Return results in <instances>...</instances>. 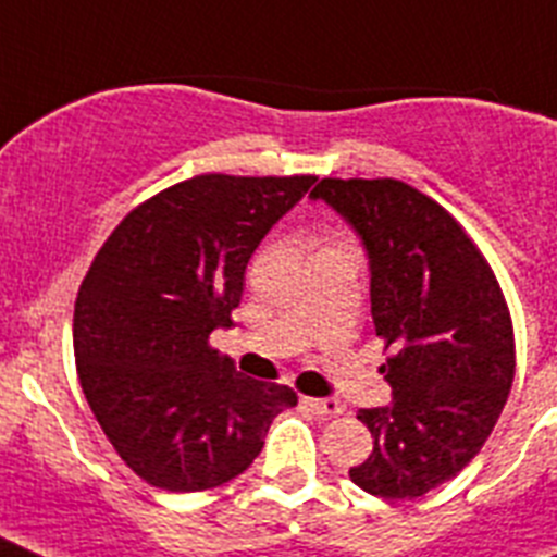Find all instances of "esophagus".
Listing matches in <instances>:
<instances>
[{
  "label": "esophagus",
  "mask_w": 557,
  "mask_h": 557,
  "mask_svg": "<svg viewBox=\"0 0 557 557\" xmlns=\"http://www.w3.org/2000/svg\"><path fill=\"white\" fill-rule=\"evenodd\" d=\"M304 407H309L314 416H326V418L343 416V412H346V405H343L339 398H309V396H304Z\"/></svg>",
  "instance_id": "esophagus-1"
}]
</instances>
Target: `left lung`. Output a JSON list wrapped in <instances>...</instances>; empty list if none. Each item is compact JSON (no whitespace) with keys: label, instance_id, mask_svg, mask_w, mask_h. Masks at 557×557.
Masks as SVG:
<instances>
[{"label":"left lung","instance_id":"1","mask_svg":"<svg viewBox=\"0 0 557 557\" xmlns=\"http://www.w3.org/2000/svg\"><path fill=\"white\" fill-rule=\"evenodd\" d=\"M371 259V314L391 407L359 410L373 451L348 471L382 499H416L460 474L494 432L516 373L510 309L488 259L441 203L396 178L312 189Z\"/></svg>","mask_w":557,"mask_h":557}]
</instances>
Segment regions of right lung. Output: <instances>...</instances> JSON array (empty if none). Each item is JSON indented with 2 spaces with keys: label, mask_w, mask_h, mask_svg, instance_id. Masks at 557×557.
I'll return each mask as SVG.
<instances>
[{
  "label": "right lung",
  "mask_w": 557,
  "mask_h": 557,
  "mask_svg": "<svg viewBox=\"0 0 557 557\" xmlns=\"http://www.w3.org/2000/svg\"><path fill=\"white\" fill-rule=\"evenodd\" d=\"M314 175L203 172L131 209L75 301L86 401L131 471L172 494L218 488L262 451L293 387L236 373L209 334L231 326L245 268Z\"/></svg>",
  "instance_id": "1"
}]
</instances>
